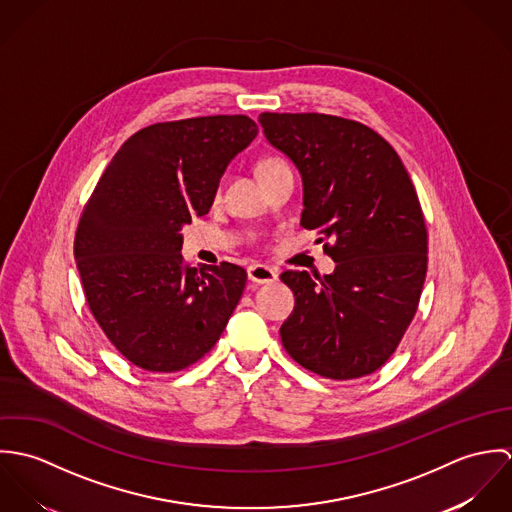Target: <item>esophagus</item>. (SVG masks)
Listing matches in <instances>:
<instances>
[{
  "instance_id": "esophagus-1",
  "label": "esophagus",
  "mask_w": 512,
  "mask_h": 512,
  "mask_svg": "<svg viewBox=\"0 0 512 512\" xmlns=\"http://www.w3.org/2000/svg\"><path fill=\"white\" fill-rule=\"evenodd\" d=\"M248 280L254 284H274L278 280V274L270 266L254 264L248 268Z\"/></svg>"
}]
</instances>
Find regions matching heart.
Returning a JSON list of instances; mask_svg holds the SVG:
<instances>
[{
  "mask_svg": "<svg viewBox=\"0 0 512 512\" xmlns=\"http://www.w3.org/2000/svg\"><path fill=\"white\" fill-rule=\"evenodd\" d=\"M278 165H284V161H282V159H276V157H268V159L260 161V165H258V173H264V171L274 169V167H278Z\"/></svg>",
  "mask_w": 512,
  "mask_h": 512,
  "instance_id": "1",
  "label": "heart"
}]
</instances>
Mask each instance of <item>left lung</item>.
<instances>
[{
	"label": "left lung",
	"mask_w": 512,
	"mask_h": 512,
	"mask_svg": "<svg viewBox=\"0 0 512 512\" xmlns=\"http://www.w3.org/2000/svg\"><path fill=\"white\" fill-rule=\"evenodd\" d=\"M258 122L301 173V226L317 230L337 264L323 278L280 276L295 295L280 329L284 349L331 380L366 376L400 345L426 280L428 230L412 179L394 147L361 122L315 112H262Z\"/></svg>",
	"instance_id": "left-lung-1"
}]
</instances>
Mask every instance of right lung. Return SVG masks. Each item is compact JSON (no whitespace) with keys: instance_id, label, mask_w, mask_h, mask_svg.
<instances>
[{"instance_id":"add662e5","label":"right lung","mask_w":512,"mask_h":512,"mask_svg":"<svg viewBox=\"0 0 512 512\" xmlns=\"http://www.w3.org/2000/svg\"><path fill=\"white\" fill-rule=\"evenodd\" d=\"M258 126L248 116L159 122L124 142L78 220L74 258L108 341L149 372H177L219 341L246 270L189 268L183 224L209 213L230 159Z\"/></svg>"}]
</instances>
